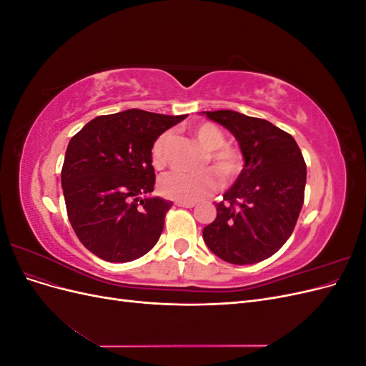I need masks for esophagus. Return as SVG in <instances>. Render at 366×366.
<instances>
[{"label":"esophagus","instance_id":"34e87169","mask_svg":"<svg viewBox=\"0 0 366 366\" xmlns=\"http://www.w3.org/2000/svg\"><path fill=\"white\" fill-rule=\"evenodd\" d=\"M175 204L180 207H194L195 206L194 202H175Z\"/></svg>","mask_w":366,"mask_h":366}]
</instances>
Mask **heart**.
<instances>
[{"label":"heart","instance_id":"1","mask_svg":"<svg viewBox=\"0 0 366 366\" xmlns=\"http://www.w3.org/2000/svg\"><path fill=\"white\" fill-rule=\"evenodd\" d=\"M192 134L202 148L206 151L202 166L212 164V168L219 175L223 183H232L237 180L244 169V156L232 145H226V134L219 127L204 122L192 128ZM169 143V134L163 132L151 148V162L154 168L162 169L166 164V147ZM214 171L204 169L197 174L183 171H172L163 175L159 182L162 195L175 202H198L215 192L219 186V180Z\"/></svg>","mask_w":366,"mask_h":366}]
</instances>
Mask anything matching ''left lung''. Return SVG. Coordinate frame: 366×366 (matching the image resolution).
Listing matches in <instances>:
<instances>
[{
  "mask_svg": "<svg viewBox=\"0 0 366 366\" xmlns=\"http://www.w3.org/2000/svg\"><path fill=\"white\" fill-rule=\"evenodd\" d=\"M239 143L244 169L215 203L217 218L203 229L207 247L230 264L270 258L290 238L304 204L307 164L289 132L269 120L232 109L206 112Z\"/></svg>",
  "mask_w": 366,
  "mask_h": 366,
  "instance_id": "obj_1",
  "label": "left lung"
}]
</instances>
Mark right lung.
Masks as SVG:
<instances>
[{
    "label": "right lung",
    "instance_id": "1",
    "mask_svg": "<svg viewBox=\"0 0 366 366\" xmlns=\"http://www.w3.org/2000/svg\"><path fill=\"white\" fill-rule=\"evenodd\" d=\"M183 119L134 108L99 116L71 137L61 171L65 207L76 237L96 257L128 262L156 246L172 202L140 197L156 183L154 142Z\"/></svg>",
    "mask_w": 366,
    "mask_h": 366
}]
</instances>
